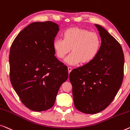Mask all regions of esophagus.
<instances>
[{
    "label": "esophagus",
    "mask_w": 130,
    "mask_h": 130,
    "mask_svg": "<svg viewBox=\"0 0 130 130\" xmlns=\"http://www.w3.org/2000/svg\"><path fill=\"white\" fill-rule=\"evenodd\" d=\"M68 72L69 74V73L71 72V71H72V68H71V67H68Z\"/></svg>",
    "instance_id": "esophagus-1"
}]
</instances>
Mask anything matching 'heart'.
Here are the masks:
<instances>
[{"instance_id": "b5f03b06", "label": "heart", "mask_w": 130, "mask_h": 130, "mask_svg": "<svg viewBox=\"0 0 130 130\" xmlns=\"http://www.w3.org/2000/svg\"><path fill=\"white\" fill-rule=\"evenodd\" d=\"M63 40L56 39L53 48L58 58L63 59L71 51L72 53L65 61L70 65L80 62L87 64L92 62L99 52L101 45L100 36L86 29L72 27L63 32Z\"/></svg>"}]
</instances>
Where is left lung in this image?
Masks as SVG:
<instances>
[{
	"label": "left lung",
	"instance_id": "left-lung-1",
	"mask_svg": "<svg viewBox=\"0 0 130 130\" xmlns=\"http://www.w3.org/2000/svg\"><path fill=\"white\" fill-rule=\"evenodd\" d=\"M101 45L90 63L73 69L69 74L75 107L85 114L105 109L114 99L124 77V56L119 42L99 25Z\"/></svg>",
	"mask_w": 130,
	"mask_h": 130
}]
</instances>
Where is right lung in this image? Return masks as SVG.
<instances>
[{"instance_id": "add662e5", "label": "right lung", "mask_w": 130, "mask_h": 130, "mask_svg": "<svg viewBox=\"0 0 130 130\" xmlns=\"http://www.w3.org/2000/svg\"><path fill=\"white\" fill-rule=\"evenodd\" d=\"M59 30L51 21L32 23L11 45V84L22 102L32 111L52 107L60 87L68 78L67 67L55 57L53 48Z\"/></svg>"}]
</instances>
